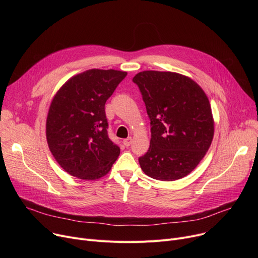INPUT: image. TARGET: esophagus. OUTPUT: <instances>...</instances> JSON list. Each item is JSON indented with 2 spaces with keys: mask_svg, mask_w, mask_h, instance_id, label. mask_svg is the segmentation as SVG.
I'll return each instance as SVG.
<instances>
[{
  "mask_svg": "<svg viewBox=\"0 0 258 258\" xmlns=\"http://www.w3.org/2000/svg\"><path fill=\"white\" fill-rule=\"evenodd\" d=\"M132 141H133V139H132L131 137H128V138H126V139L123 140V144H124L126 147H128V146L132 144Z\"/></svg>",
  "mask_w": 258,
  "mask_h": 258,
  "instance_id": "obj_1",
  "label": "esophagus"
}]
</instances>
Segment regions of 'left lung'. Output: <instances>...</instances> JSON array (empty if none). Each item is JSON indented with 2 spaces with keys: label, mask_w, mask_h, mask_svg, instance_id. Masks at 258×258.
Here are the masks:
<instances>
[{
  "label": "left lung",
  "mask_w": 258,
  "mask_h": 258,
  "mask_svg": "<svg viewBox=\"0 0 258 258\" xmlns=\"http://www.w3.org/2000/svg\"><path fill=\"white\" fill-rule=\"evenodd\" d=\"M151 120V145L139 158L145 174L175 181L190 173L211 145L214 121L203 89L185 75L143 71L133 78Z\"/></svg>",
  "instance_id": "1"
}]
</instances>
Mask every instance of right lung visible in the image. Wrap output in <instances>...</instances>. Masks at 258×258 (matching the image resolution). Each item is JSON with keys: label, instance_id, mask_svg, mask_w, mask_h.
<instances>
[{"label": "right lung", "instance_id": "1", "mask_svg": "<svg viewBox=\"0 0 258 258\" xmlns=\"http://www.w3.org/2000/svg\"><path fill=\"white\" fill-rule=\"evenodd\" d=\"M126 75L91 69L66 81L53 97L46 122L48 146L73 177L100 179L117 160L120 148L108 138L104 105Z\"/></svg>", "mask_w": 258, "mask_h": 258}]
</instances>
